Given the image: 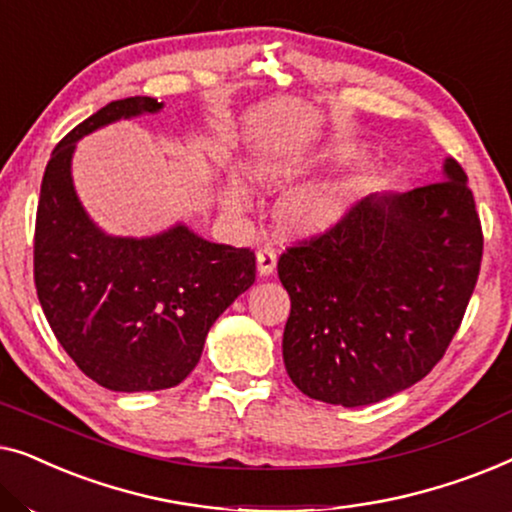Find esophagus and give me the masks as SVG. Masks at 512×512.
Masks as SVG:
<instances>
[{
	"label": "esophagus",
	"mask_w": 512,
	"mask_h": 512,
	"mask_svg": "<svg viewBox=\"0 0 512 512\" xmlns=\"http://www.w3.org/2000/svg\"><path fill=\"white\" fill-rule=\"evenodd\" d=\"M256 268H258V275H261V277H270L272 272H275V268H277V251L272 249L270 244H265V247L258 249Z\"/></svg>",
	"instance_id": "esophagus-1"
}]
</instances>
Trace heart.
I'll return each mask as SVG.
<instances>
[{"label": "heart", "mask_w": 512, "mask_h": 512, "mask_svg": "<svg viewBox=\"0 0 512 512\" xmlns=\"http://www.w3.org/2000/svg\"><path fill=\"white\" fill-rule=\"evenodd\" d=\"M314 163L310 156H296L289 160H272L256 172V181L263 188H284L303 177L307 167ZM354 193L349 184H317L291 193L279 207V221L291 235L310 237L333 228L352 205ZM226 202L240 209L244 195L237 188H228Z\"/></svg>", "instance_id": "1"}]
</instances>
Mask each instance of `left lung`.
Returning a JSON list of instances; mask_svg holds the SVG:
<instances>
[{"label": "left lung", "instance_id": "obj_1", "mask_svg": "<svg viewBox=\"0 0 512 512\" xmlns=\"http://www.w3.org/2000/svg\"><path fill=\"white\" fill-rule=\"evenodd\" d=\"M482 261L468 177L445 158L443 181L375 193L277 263L291 298L284 366L314 401L380 403L443 359Z\"/></svg>", "mask_w": 512, "mask_h": 512}]
</instances>
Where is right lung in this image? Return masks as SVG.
Wrapping results in <instances>:
<instances>
[{
	"label": "right lung",
	"mask_w": 512,
	"mask_h": 512,
	"mask_svg": "<svg viewBox=\"0 0 512 512\" xmlns=\"http://www.w3.org/2000/svg\"><path fill=\"white\" fill-rule=\"evenodd\" d=\"M156 97H125L55 146L41 181L34 284L55 338L111 391L177 387L198 366L209 328L254 284V251L209 242L186 223L146 237L109 235L74 188L76 142L116 121L151 116Z\"/></svg>",
	"instance_id": "obj_1"
}]
</instances>
